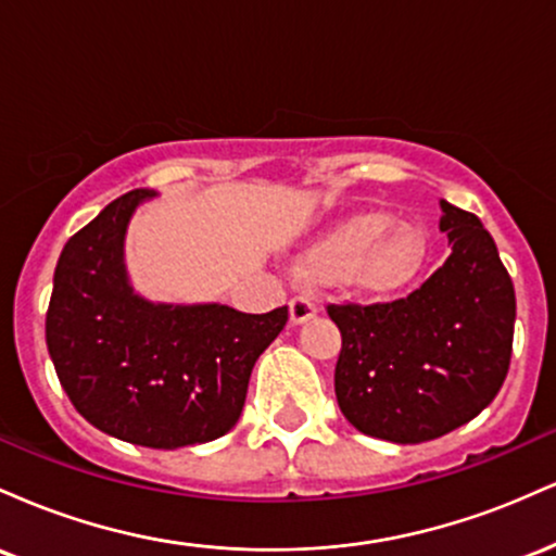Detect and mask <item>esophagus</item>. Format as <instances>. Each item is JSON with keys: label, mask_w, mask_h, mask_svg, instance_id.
<instances>
[{"label": "esophagus", "mask_w": 556, "mask_h": 556, "mask_svg": "<svg viewBox=\"0 0 556 556\" xmlns=\"http://www.w3.org/2000/svg\"><path fill=\"white\" fill-rule=\"evenodd\" d=\"M318 314V303L308 295H295L290 300V321L292 324H305L308 318Z\"/></svg>", "instance_id": "esophagus-1"}]
</instances>
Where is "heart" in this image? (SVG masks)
Here are the masks:
<instances>
[{"mask_svg": "<svg viewBox=\"0 0 556 556\" xmlns=\"http://www.w3.org/2000/svg\"><path fill=\"white\" fill-rule=\"evenodd\" d=\"M424 253V235L416 227H392V216L363 214L318 242L305 261V271L316 279H331L355 269L363 285L389 290L418 271Z\"/></svg>", "mask_w": 556, "mask_h": 556, "instance_id": "heart-1", "label": "heart"}]
</instances>
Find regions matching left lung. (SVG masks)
Returning a JSON list of instances; mask_svg holds the SVG:
<instances>
[{
	"label": "left lung",
	"instance_id": "8db88e82",
	"mask_svg": "<svg viewBox=\"0 0 556 556\" xmlns=\"http://www.w3.org/2000/svg\"><path fill=\"white\" fill-rule=\"evenodd\" d=\"M452 253L389 303H329L342 334L334 392L361 433L420 444L473 420L509 368L515 287L476 214L442 201Z\"/></svg>",
	"mask_w": 556,
	"mask_h": 556
}]
</instances>
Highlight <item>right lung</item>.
<instances>
[{
  "instance_id": "1",
  "label": "right lung",
  "mask_w": 556,
  "mask_h": 556,
  "mask_svg": "<svg viewBox=\"0 0 556 556\" xmlns=\"http://www.w3.org/2000/svg\"><path fill=\"white\" fill-rule=\"evenodd\" d=\"M146 188L78 229L54 269L47 348L75 410L123 442L177 450L238 424L258 355L285 329L287 305H154L132 295L123 238Z\"/></svg>"
}]
</instances>
